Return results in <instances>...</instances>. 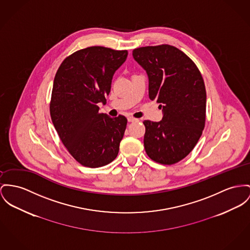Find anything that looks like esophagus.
Wrapping results in <instances>:
<instances>
[{"instance_id":"1","label":"esophagus","mask_w":250,"mask_h":250,"mask_svg":"<svg viewBox=\"0 0 250 250\" xmlns=\"http://www.w3.org/2000/svg\"><path fill=\"white\" fill-rule=\"evenodd\" d=\"M135 120H136V118H134V117H128V121H129V122H133V121H135Z\"/></svg>"}]
</instances>
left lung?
I'll use <instances>...</instances> for the list:
<instances>
[{"instance_id": "1", "label": "left lung", "mask_w": 250, "mask_h": 250, "mask_svg": "<svg viewBox=\"0 0 250 250\" xmlns=\"http://www.w3.org/2000/svg\"><path fill=\"white\" fill-rule=\"evenodd\" d=\"M133 57L148 75L150 100L163 112L161 121L143 122L145 150L157 163L175 164L193 150L205 128L204 80L195 63L168 44L136 48Z\"/></svg>"}]
</instances>
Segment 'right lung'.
<instances>
[{"label": "right lung", "instance_id": "right-lung-1", "mask_svg": "<svg viewBox=\"0 0 250 250\" xmlns=\"http://www.w3.org/2000/svg\"><path fill=\"white\" fill-rule=\"evenodd\" d=\"M127 56V50L91 46L67 57L56 73L51 119L67 150L83 166H105L118 154L127 118L100 113L98 104L106 103L113 76Z\"/></svg>", "mask_w": 250, "mask_h": 250}]
</instances>
